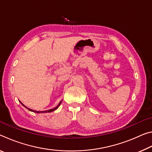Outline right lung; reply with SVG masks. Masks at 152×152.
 <instances>
[{
	"label": "right lung",
	"instance_id": "obj_1",
	"mask_svg": "<svg viewBox=\"0 0 152 152\" xmlns=\"http://www.w3.org/2000/svg\"><path fill=\"white\" fill-rule=\"evenodd\" d=\"M20 103H21V104L22 105H23V106L25 107V108H27V109H29V110H31V111H32V112H34V113H50V112H52V111H53V110H56L58 109V108L59 107V106H60V104H61V102H60V103L58 104V105L56 107H55V108H53V109H50V110H45V111H36V110H32V109H29V108H27V107H26L25 106V105L22 103L20 101Z\"/></svg>",
	"mask_w": 152,
	"mask_h": 152
}]
</instances>
